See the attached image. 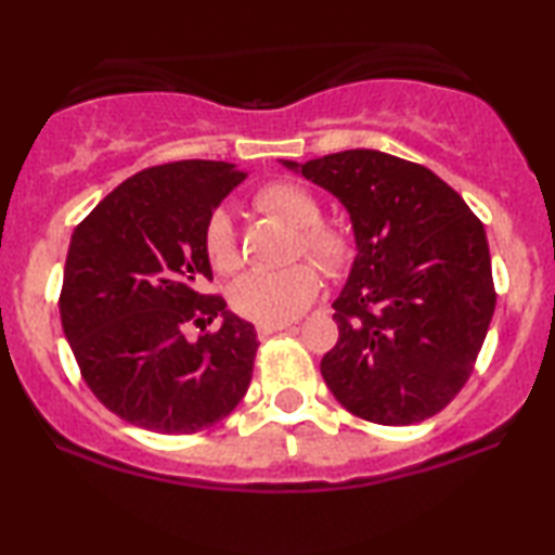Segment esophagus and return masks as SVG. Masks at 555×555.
I'll return each mask as SVG.
<instances>
[{"mask_svg": "<svg viewBox=\"0 0 555 555\" xmlns=\"http://www.w3.org/2000/svg\"><path fill=\"white\" fill-rule=\"evenodd\" d=\"M287 328H293L291 321H285V323H260V325H257V333H260V336L264 338V336H272V333L287 331Z\"/></svg>", "mask_w": 555, "mask_h": 555, "instance_id": "34e87169", "label": "esophagus"}]
</instances>
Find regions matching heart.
<instances>
[{
  "label": "heart",
  "instance_id": "heart-1",
  "mask_svg": "<svg viewBox=\"0 0 555 555\" xmlns=\"http://www.w3.org/2000/svg\"><path fill=\"white\" fill-rule=\"evenodd\" d=\"M255 209L283 219L298 230L295 255L306 253L338 272L351 260V240L344 230L321 222L323 209L315 194L295 181H272L257 189ZM204 255L217 272L240 268V245L232 217L227 209H215L202 230ZM321 291V272L313 262H298L280 270H253L232 285L230 300L240 315L255 323H285L298 318Z\"/></svg>",
  "mask_w": 555,
  "mask_h": 555
}]
</instances>
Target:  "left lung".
<instances>
[{"mask_svg":"<svg viewBox=\"0 0 555 555\" xmlns=\"http://www.w3.org/2000/svg\"><path fill=\"white\" fill-rule=\"evenodd\" d=\"M351 215L356 257L321 374L340 406L404 427L457 397L495 313L485 227L427 166L374 149L283 162Z\"/></svg>","mask_w":555,"mask_h":555,"instance_id":"8db88e82","label":"left lung"}]
</instances>
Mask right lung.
<instances>
[{
	"label": "right lung",
	"mask_w": 555,
	"mask_h": 555,
	"mask_svg": "<svg viewBox=\"0 0 555 555\" xmlns=\"http://www.w3.org/2000/svg\"><path fill=\"white\" fill-rule=\"evenodd\" d=\"M247 173L224 162L151 166L75 227L60 318L90 391L120 420L162 435L222 422L247 393L255 325L199 293L211 280L202 230ZM223 325L196 341L189 324Z\"/></svg>",
	"instance_id": "1"
}]
</instances>
